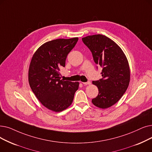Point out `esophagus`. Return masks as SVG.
<instances>
[{
  "mask_svg": "<svg viewBox=\"0 0 152 152\" xmlns=\"http://www.w3.org/2000/svg\"><path fill=\"white\" fill-rule=\"evenodd\" d=\"M83 84H84V85H89V84H91V82L90 81H88V82H86V83H84V82H83L82 83Z\"/></svg>",
  "mask_w": 152,
  "mask_h": 152,
  "instance_id": "34e87169",
  "label": "esophagus"
}]
</instances>
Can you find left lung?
Returning <instances> with one entry per match:
<instances>
[{
    "instance_id": "left-lung-1",
    "label": "left lung",
    "mask_w": 152,
    "mask_h": 152,
    "mask_svg": "<svg viewBox=\"0 0 152 152\" xmlns=\"http://www.w3.org/2000/svg\"><path fill=\"white\" fill-rule=\"evenodd\" d=\"M82 40L91 50L95 63L102 67V79L92 81L99 94L92 103L107 109L120 100L129 86L130 71L127 58L119 46L106 36L89 35Z\"/></svg>"
}]
</instances>
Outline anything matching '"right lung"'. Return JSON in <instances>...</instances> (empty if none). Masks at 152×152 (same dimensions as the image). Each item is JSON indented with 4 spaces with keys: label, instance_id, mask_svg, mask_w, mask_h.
I'll use <instances>...</instances> for the list:
<instances>
[{
    "label": "right lung",
    "instance_id": "1",
    "mask_svg": "<svg viewBox=\"0 0 152 152\" xmlns=\"http://www.w3.org/2000/svg\"><path fill=\"white\" fill-rule=\"evenodd\" d=\"M77 40L75 37L46 42L34 53L30 63L28 82L33 92L45 107L56 113L70 106L80 85L59 76L60 68L65 66L67 55Z\"/></svg>",
    "mask_w": 152,
    "mask_h": 152
}]
</instances>
